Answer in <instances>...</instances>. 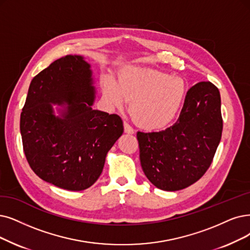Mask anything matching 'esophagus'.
Returning <instances> with one entry per match:
<instances>
[{
  "mask_svg": "<svg viewBox=\"0 0 250 250\" xmlns=\"http://www.w3.org/2000/svg\"><path fill=\"white\" fill-rule=\"evenodd\" d=\"M124 131H125V133H128V134H133L134 133L133 128L130 125H129L127 122H124Z\"/></svg>",
  "mask_w": 250,
  "mask_h": 250,
  "instance_id": "obj_1",
  "label": "esophagus"
}]
</instances>
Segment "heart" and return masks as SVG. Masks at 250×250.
<instances>
[{
    "label": "heart",
    "mask_w": 250,
    "mask_h": 250,
    "mask_svg": "<svg viewBox=\"0 0 250 250\" xmlns=\"http://www.w3.org/2000/svg\"><path fill=\"white\" fill-rule=\"evenodd\" d=\"M103 92L108 104L121 107L130 101L129 112L142 128L155 130L170 123L181 108L187 88L182 79L171 78L154 69L127 66L117 83L105 78Z\"/></svg>",
    "instance_id": "obj_1"
}]
</instances>
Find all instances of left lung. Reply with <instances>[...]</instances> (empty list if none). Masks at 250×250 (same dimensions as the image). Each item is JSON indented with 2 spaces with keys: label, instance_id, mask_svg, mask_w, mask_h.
<instances>
[{
  "label": "left lung",
  "instance_id": "1",
  "mask_svg": "<svg viewBox=\"0 0 250 250\" xmlns=\"http://www.w3.org/2000/svg\"><path fill=\"white\" fill-rule=\"evenodd\" d=\"M223 132L221 94L210 82L188 89L177 121L159 132H137L142 168L155 187L179 191L210 166Z\"/></svg>",
  "mask_w": 250,
  "mask_h": 250
}]
</instances>
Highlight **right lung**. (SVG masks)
Listing matches in <instances>:
<instances>
[{
    "instance_id": "obj_1",
    "label": "right lung",
    "mask_w": 250,
    "mask_h": 250,
    "mask_svg": "<svg viewBox=\"0 0 250 250\" xmlns=\"http://www.w3.org/2000/svg\"><path fill=\"white\" fill-rule=\"evenodd\" d=\"M93 84L83 56L59 58L32 80L21 115L29 166L43 181L68 191H83L97 181L124 131L118 115L92 108Z\"/></svg>"
}]
</instances>
